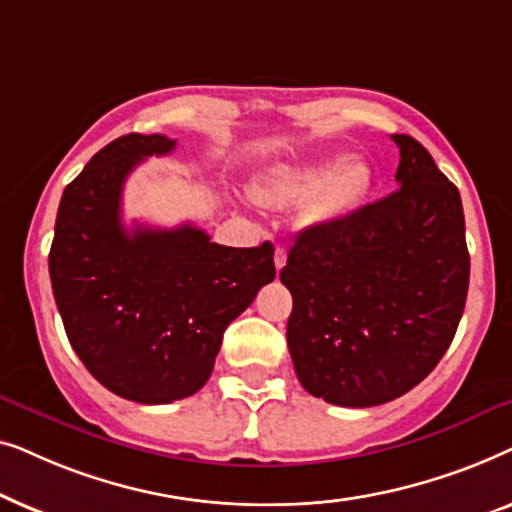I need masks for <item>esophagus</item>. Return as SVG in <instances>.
<instances>
[{"label":"esophagus","instance_id":"34e87169","mask_svg":"<svg viewBox=\"0 0 512 512\" xmlns=\"http://www.w3.org/2000/svg\"><path fill=\"white\" fill-rule=\"evenodd\" d=\"M284 263H286V249L284 247H277L275 249V268L282 270Z\"/></svg>","mask_w":512,"mask_h":512}]
</instances>
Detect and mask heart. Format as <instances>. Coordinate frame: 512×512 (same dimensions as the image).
<instances>
[{
  "instance_id": "1",
  "label": "heart",
  "mask_w": 512,
  "mask_h": 512,
  "mask_svg": "<svg viewBox=\"0 0 512 512\" xmlns=\"http://www.w3.org/2000/svg\"><path fill=\"white\" fill-rule=\"evenodd\" d=\"M370 191V167L335 151L307 163L279 165L256 184V198L268 205L307 200L310 221H333L359 205Z\"/></svg>"
}]
</instances>
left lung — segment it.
<instances>
[{"instance_id": "left-lung-1", "label": "left lung", "mask_w": 512, "mask_h": 512, "mask_svg": "<svg viewBox=\"0 0 512 512\" xmlns=\"http://www.w3.org/2000/svg\"><path fill=\"white\" fill-rule=\"evenodd\" d=\"M391 139L398 191L303 230L279 272L293 296L286 342L298 380L342 408L417 387L466 305L471 258L457 186L417 139Z\"/></svg>"}]
</instances>
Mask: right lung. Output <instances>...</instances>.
Masks as SVG:
<instances>
[{
	"label": "right lung",
	"instance_id": "obj_1",
	"mask_svg": "<svg viewBox=\"0 0 512 512\" xmlns=\"http://www.w3.org/2000/svg\"><path fill=\"white\" fill-rule=\"evenodd\" d=\"M165 135H123L62 193L48 254L53 296L74 352L102 387L163 405L205 387L223 331L275 279V247L209 242L191 223L121 221L128 174L174 151Z\"/></svg>",
	"mask_w": 512,
	"mask_h": 512
}]
</instances>
